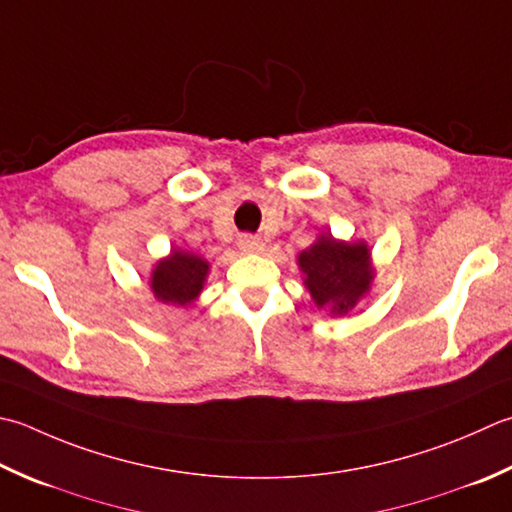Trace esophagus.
<instances>
[{
	"instance_id": "1",
	"label": "esophagus",
	"mask_w": 512,
	"mask_h": 512,
	"mask_svg": "<svg viewBox=\"0 0 512 512\" xmlns=\"http://www.w3.org/2000/svg\"><path fill=\"white\" fill-rule=\"evenodd\" d=\"M237 246H239V250H242V253H246V255H250V253H262V250H264L262 239H257V237H253V235H242V237H239Z\"/></svg>"
}]
</instances>
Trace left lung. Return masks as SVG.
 <instances>
[{
	"instance_id": "8db88e82",
	"label": "left lung",
	"mask_w": 512,
	"mask_h": 512,
	"mask_svg": "<svg viewBox=\"0 0 512 512\" xmlns=\"http://www.w3.org/2000/svg\"><path fill=\"white\" fill-rule=\"evenodd\" d=\"M304 286L319 310L344 317L370 293L375 282L373 255L364 239L344 242L322 233L297 255Z\"/></svg>"
}]
</instances>
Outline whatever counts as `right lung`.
Masks as SVG:
<instances>
[{"label": "right lung", "instance_id": "1", "mask_svg": "<svg viewBox=\"0 0 512 512\" xmlns=\"http://www.w3.org/2000/svg\"><path fill=\"white\" fill-rule=\"evenodd\" d=\"M208 273V259L182 248H170V253L157 259L150 270L148 288L159 304L186 308L202 295Z\"/></svg>", "mask_w": 512, "mask_h": 512}]
</instances>
